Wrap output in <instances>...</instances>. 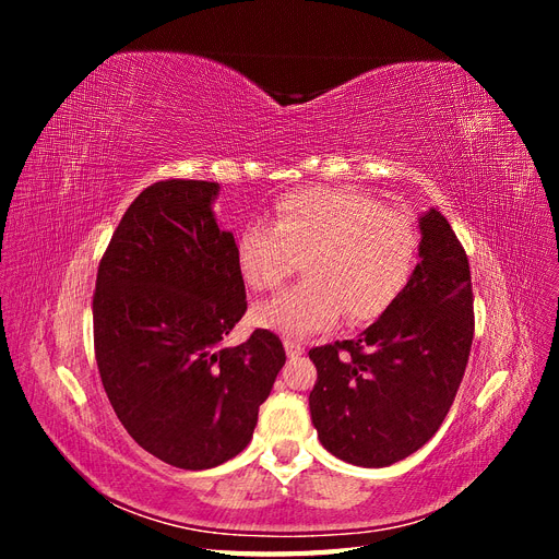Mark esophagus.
<instances>
[{
	"mask_svg": "<svg viewBox=\"0 0 559 559\" xmlns=\"http://www.w3.org/2000/svg\"><path fill=\"white\" fill-rule=\"evenodd\" d=\"M284 349H286V357L289 359H298L302 352H306V347H302L300 343H296V341H284Z\"/></svg>",
	"mask_w": 559,
	"mask_h": 559,
	"instance_id": "1",
	"label": "esophagus"
}]
</instances>
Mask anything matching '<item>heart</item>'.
<instances>
[{"mask_svg": "<svg viewBox=\"0 0 559 559\" xmlns=\"http://www.w3.org/2000/svg\"><path fill=\"white\" fill-rule=\"evenodd\" d=\"M419 238L413 218L352 189H298L273 207V222L249 224L235 245L251 292H273L302 261V277L253 308L261 329L302 337L333 326L378 321L408 286Z\"/></svg>", "mask_w": 559, "mask_h": 559, "instance_id": "1", "label": "heart"}]
</instances>
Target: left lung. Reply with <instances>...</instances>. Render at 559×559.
<instances>
[{
  "label": "left lung",
  "mask_w": 559,
  "mask_h": 559,
  "mask_svg": "<svg viewBox=\"0 0 559 559\" xmlns=\"http://www.w3.org/2000/svg\"><path fill=\"white\" fill-rule=\"evenodd\" d=\"M419 263L399 300L357 341L310 349V415L337 460L380 468L405 460L443 425L473 343L471 270L448 218H419Z\"/></svg>",
  "instance_id": "1"
}]
</instances>
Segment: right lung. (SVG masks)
I'll return each instance as SVG.
<instances>
[{"mask_svg":"<svg viewBox=\"0 0 559 559\" xmlns=\"http://www.w3.org/2000/svg\"><path fill=\"white\" fill-rule=\"evenodd\" d=\"M218 183L165 179L134 198L97 267L93 341L99 378L134 443L202 471L233 460L286 361L257 329L224 337L247 312L233 233L216 224Z\"/></svg>","mask_w":559,"mask_h":559,"instance_id":"right-lung-1","label":"right lung"}]
</instances>
